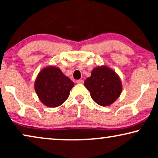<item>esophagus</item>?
<instances>
[{
	"label": "esophagus",
	"instance_id": "obj_1",
	"mask_svg": "<svg viewBox=\"0 0 158 158\" xmlns=\"http://www.w3.org/2000/svg\"><path fill=\"white\" fill-rule=\"evenodd\" d=\"M76 83H80V84H83V80H81V79L77 80Z\"/></svg>",
	"mask_w": 158,
	"mask_h": 158
}]
</instances>
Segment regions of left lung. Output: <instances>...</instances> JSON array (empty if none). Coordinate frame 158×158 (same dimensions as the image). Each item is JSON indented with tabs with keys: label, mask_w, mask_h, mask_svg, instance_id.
Segmentation results:
<instances>
[{
	"label": "left lung",
	"mask_w": 158,
	"mask_h": 158,
	"mask_svg": "<svg viewBox=\"0 0 158 158\" xmlns=\"http://www.w3.org/2000/svg\"><path fill=\"white\" fill-rule=\"evenodd\" d=\"M90 96L97 104L106 106L115 102L122 91V83L118 75L109 67L94 68L90 77L84 82Z\"/></svg>",
	"instance_id": "1"
}]
</instances>
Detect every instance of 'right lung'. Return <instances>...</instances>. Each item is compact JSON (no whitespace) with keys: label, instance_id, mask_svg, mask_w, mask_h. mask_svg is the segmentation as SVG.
Instances as JSON below:
<instances>
[{"label":"right lung","instance_id":"obj_1","mask_svg":"<svg viewBox=\"0 0 158 158\" xmlns=\"http://www.w3.org/2000/svg\"><path fill=\"white\" fill-rule=\"evenodd\" d=\"M73 86L74 83L60 68L52 65L42 69L34 83V89L41 102L52 108L62 105Z\"/></svg>","mask_w":158,"mask_h":158}]
</instances>
